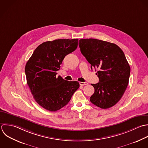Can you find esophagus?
<instances>
[{
    "label": "esophagus",
    "instance_id": "obj_1",
    "mask_svg": "<svg viewBox=\"0 0 148 148\" xmlns=\"http://www.w3.org/2000/svg\"><path fill=\"white\" fill-rule=\"evenodd\" d=\"M79 84H80V85H81V86H84V85H88V82H79Z\"/></svg>",
    "mask_w": 148,
    "mask_h": 148
}]
</instances>
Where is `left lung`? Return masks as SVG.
<instances>
[{
  "label": "left lung",
  "mask_w": 148,
  "mask_h": 148,
  "mask_svg": "<svg viewBox=\"0 0 148 148\" xmlns=\"http://www.w3.org/2000/svg\"><path fill=\"white\" fill-rule=\"evenodd\" d=\"M79 47L91 69L99 70V82L91 84L95 92L90 101L102 109L112 107L129 84L130 67L123 51L115 44L95 38L79 40Z\"/></svg>",
  "instance_id": "left-lung-1"
}]
</instances>
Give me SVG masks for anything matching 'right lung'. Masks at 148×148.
<instances>
[{
	"label": "right lung",
	"mask_w": 148,
	"mask_h": 148,
	"mask_svg": "<svg viewBox=\"0 0 148 148\" xmlns=\"http://www.w3.org/2000/svg\"><path fill=\"white\" fill-rule=\"evenodd\" d=\"M78 41L74 38L44 42L26 64L27 84L35 101L47 110L56 111L64 107L79 87L77 81L56 77L64 57L77 49Z\"/></svg>",
	"instance_id": "1"
}]
</instances>
